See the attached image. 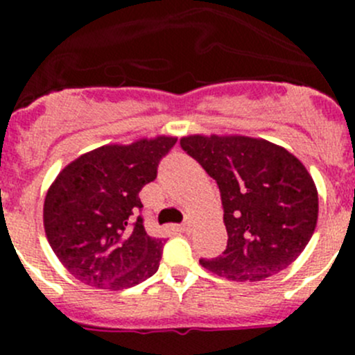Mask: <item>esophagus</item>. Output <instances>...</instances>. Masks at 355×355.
<instances>
[{
  "instance_id": "esophagus-1",
  "label": "esophagus",
  "mask_w": 355,
  "mask_h": 355,
  "mask_svg": "<svg viewBox=\"0 0 355 355\" xmlns=\"http://www.w3.org/2000/svg\"><path fill=\"white\" fill-rule=\"evenodd\" d=\"M191 227H192V221H191V220H185L184 223L180 225V228H182V230H184V232H189V230H191Z\"/></svg>"
}]
</instances>
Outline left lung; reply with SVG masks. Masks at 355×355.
I'll use <instances>...</instances> for the list:
<instances>
[{
    "label": "left lung",
    "instance_id": "8db88e82",
    "mask_svg": "<svg viewBox=\"0 0 355 355\" xmlns=\"http://www.w3.org/2000/svg\"><path fill=\"white\" fill-rule=\"evenodd\" d=\"M180 146L216 180L228 234L223 254L199 263L235 282H259L290 266L318 221L306 166L287 149L244 135H189Z\"/></svg>",
    "mask_w": 355,
    "mask_h": 355
}]
</instances>
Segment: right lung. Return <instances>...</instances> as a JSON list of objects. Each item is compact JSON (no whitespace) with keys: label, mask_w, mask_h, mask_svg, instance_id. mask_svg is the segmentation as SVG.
Returning a JSON list of instances; mask_svg holds the SVG:
<instances>
[{"label":"right lung","mask_w":355,"mask_h":355,"mask_svg":"<svg viewBox=\"0 0 355 355\" xmlns=\"http://www.w3.org/2000/svg\"><path fill=\"white\" fill-rule=\"evenodd\" d=\"M177 139L103 146L60 171L44 199V230L53 252L82 284L121 290L159 268L163 241L149 237L139 192Z\"/></svg>","instance_id":"1"}]
</instances>
